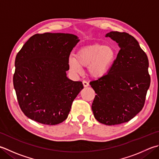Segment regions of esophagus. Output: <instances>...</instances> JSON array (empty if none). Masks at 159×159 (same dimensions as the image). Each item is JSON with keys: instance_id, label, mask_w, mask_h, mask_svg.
<instances>
[{"instance_id": "esophagus-1", "label": "esophagus", "mask_w": 159, "mask_h": 159, "mask_svg": "<svg viewBox=\"0 0 159 159\" xmlns=\"http://www.w3.org/2000/svg\"><path fill=\"white\" fill-rule=\"evenodd\" d=\"M83 86L85 87V88H86V87H88L89 86V83L85 81V80H83Z\"/></svg>"}]
</instances>
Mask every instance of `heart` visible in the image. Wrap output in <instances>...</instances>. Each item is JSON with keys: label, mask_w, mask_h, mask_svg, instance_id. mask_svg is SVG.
<instances>
[{"label": "heart", "mask_w": 159, "mask_h": 159, "mask_svg": "<svg viewBox=\"0 0 159 159\" xmlns=\"http://www.w3.org/2000/svg\"><path fill=\"white\" fill-rule=\"evenodd\" d=\"M116 56V51L111 47L95 43L80 48L75 57L68 58V64L70 69L74 73L80 72L81 67H88L90 76L100 79L110 70Z\"/></svg>", "instance_id": "heart-1"}]
</instances>
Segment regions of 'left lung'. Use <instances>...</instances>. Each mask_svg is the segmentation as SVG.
<instances>
[{"label": "left lung", "instance_id": "left-lung-1", "mask_svg": "<svg viewBox=\"0 0 159 159\" xmlns=\"http://www.w3.org/2000/svg\"><path fill=\"white\" fill-rule=\"evenodd\" d=\"M105 37L116 41L120 50L106 75L89 83L96 94L92 110L98 122L114 125L128 122L142 110L150 76L147 55L134 37L119 32Z\"/></svg>", "mask_w": 159, "mask_h": 159}]
</instances>
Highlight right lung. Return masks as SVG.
Wrapping results in <instances>:
<instances>
[{
  "label": "right lung",
  "instance_id": "1",
  "mask_svg": "<svg viewBox=\"0 0 159 159\" xmlns=\"http://www.w3.org/2000/svg\"><path fill=\"white\" fill-rule=\"evenodd\" d=\"M71 34L44 33L30 37L16 57L14 87L19 106L29 119L54 125L67 119L83 89L67 77L68 58L79 41Z\"/></svg>",
  "mask_w": 159,
  "mask_h": 159
}]
</instances>
